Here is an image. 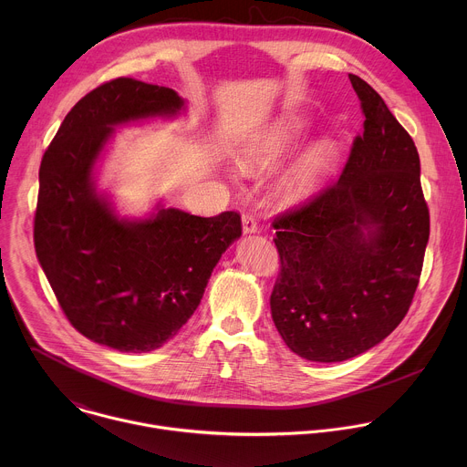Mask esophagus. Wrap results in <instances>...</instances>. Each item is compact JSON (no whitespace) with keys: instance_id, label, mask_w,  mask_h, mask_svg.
<instances>
[{"instance_id":"obj_1","label":"esophagus","mask_w":467,"mask_h":467,"mask_svg":"<svg viewBox=\"0 0 467 467\" xmlns=\"http://www.w3.org/2000/svg\"><path fill=\"white\" fill-rule=\"evenodd\" d=\"M257 230H259L257 219L250 213H243V232L248 235V234H255Z\"/></svg>"}]
</instances>
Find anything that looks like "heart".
<instances>
[{"label":"heart","mask_w":467,"mask_h":467,"mask_svg":"<svg viewBox=\"0 0 467 467\" xmlns=\"http://www.w3.org/2000/svg\"><path fill=\"white\" fill-rule=\"evenodd\" d=\"M304 134V124L296 117H282L267 128L261 138H257L239 158L244 169H269L280 163L293 147L300 141ZM327 150L322 145L318 150L306 154L298 163H295L282 180V192L289 200H300L307 196L317 187V174L320 156Z\"/></svg>","instance_id":"heart-1"}]
</instances>
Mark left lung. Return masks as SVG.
<instances>
[{
    "mask_svg": "<svg viewBox=\"0 0 467 467\" xmlns=\"http://www.w3.org/2000/svg\"><path fill=\"white\" fill-rule=\"evenodd\" d=\"M365 115L339 180L273 221L280 273L269 306L304 359L367 352L410 309L430 237L420 161L378 91L348 73Z\"/></svg>",
    "mask_w": 467,
    "mask_h": 467,
    "instance_id": "8db88e82",
    "label": "left lung"
}]
</instances>
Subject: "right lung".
<instances>
[{
  "instance_id": "right-lung-1",
  "label": "right lung",
  "mask_w": 467,
  "mask_h": 467,
  "mask_svg": "<svg viewBox=\"0 0 467 467\" xmlns=\"http://www.w3.org/2000/svg\"><path fill=\"white\" fill-rule=\"evenodd\" d=\"M185 109L171 88L115 78L71 108L41 161L39 265L69 324L120 352H150L180 333L243 232L237 212L200 217L161 201L147 217H122L97 189V163L117 126Z\"/></svg>"
}]
</instances>
